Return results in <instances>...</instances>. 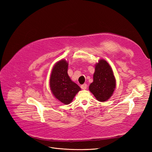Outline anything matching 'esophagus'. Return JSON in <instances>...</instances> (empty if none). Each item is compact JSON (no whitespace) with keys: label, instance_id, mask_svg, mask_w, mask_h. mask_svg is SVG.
Masks as SVG:
<instances>
[{"label":"esophagus","instance_id":"esophagus-1","mask_svg":"<svg viewBox=\"0 0 152 152\" xmlns=\"http://www.w3.org/2000/svg\"><path fill=\"white\" fill-rule=\"evenodd\" d=\"M81 89H83V90H86L87 88V85L86 84H83L81 86Z\"/></svg>","mask_w":152,"mask_h":152}]
</instances>
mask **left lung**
<instances>
[{"mask_svg": "<svg viewBox=\"0 0 152 152\" xmlns=\"http://www.w3.org/2000/svg\"><path fill=\"white\" fill-rule=\"evenodd\" d=\"M116 81L113 71L109 63L101 59L96 63L94 74V81L89 90L97 100L105 102L109 99L115 88Z\"/></svg>", "mask_w": 152, "mask_h": 152, "instance_id": "8db88e82", "label": "left lung"}]
</instances>
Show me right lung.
Masks as SVG:
<instances>
[{"instance_id":"add662e5","label":"right lung","mask_w":152,"mask_h":152,"mask_svg":"<svg viewBox=\"0 0 152 152\" xmlns=\"http://www.w3.org/2000/svg\"><path fill=\"white\" fill-rule=\"evenodd\" d=\"M68 63L65 59L57 62L51 72L50 87L52 93L57 100L64 104H69L80 87L73 82L67 74Z\"/></svg>"}]
</instances>
